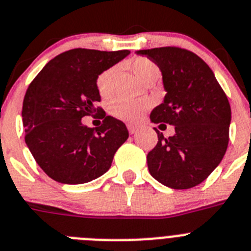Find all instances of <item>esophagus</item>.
<instances>
[{"label": "esophagus", "mask_w": 251, "mask_h": 251, "mask_svg": "<svg viewBox=\"0 0 251 251\" xmlns=\"http://www.w3.org/2000/svg\"><path fill=\"white\" fill-rule=\"evenodd\" d=\"M127 130H128V132H130V134H135V132L138 131V127H136V126H134V125H127Z\"/></svg>", "instance_id": "34e87169"}]
</instances>
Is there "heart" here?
I'll list each match as a JSON object with an SVG mask.
<instances>
[{"instance_id": "b5f03b06", "label": "heart", "mask_w": 251, "mask_h": 251, "mask_svg": "<svg viewBox=\"0 0 251 251\" xmlns=\"http://www.w3.org/2000/svg\"><path fill=\"white\" fill-rule=\"evenodd\" d=\"M127 67L132 71V73L136 75L140 80L147 82L148 79L159 75V69L151 60L147 58H134L132 60L126 63ZM117 68L111 67L106 71L102 72L97 77L96 86L99 89V93L103 99H108L113 92V82L116 77ZM151 103L149 100H125L116 99L110 102L108 104V111L113 117L119 120H123L126 123H138L139 120L145 115L150 108Z\"/></svg>"}]
</instances>
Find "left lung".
<instances>
[{
    "instance_id": "8db88e82",
    "label": "left lung",
    "mask_w": 251,
    "mask_h": 251,
    "mask_svg": "<svg viewBox=\"0 0 251 251\" xmlns=\"http://www.w3.org/2000/svg\"><path fill=\"white\" fill-rule=\"evenodd\" d=\"M159 67L164 101L150 113L151 123L174 126V135L158 132L147 156L152 177L173 189L203 182L221 163L228 144L231 108L211 68L189 50L176 47L138 50Z\"/></svg>"
}]
</instances>
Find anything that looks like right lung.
Returning a JSON list of instances; mask_svg holds the SVG:
<instances>
[{"instance_id":"obj_1","label":"right lung","mask_w":251,"mask_h":251,"mask_svg":"<svg viewBox=\"0 0 251 251\" xmlns=\"http://www.w3.org/2000/svg\"><path fill=\"white\" fill-rule=\"evenodd\" d=\"M128 54L68 50L50 60L30 83L23 103L25 143L51 179L82 184L110 169L128 131L123 121L96 107L101 101L96 80ZM96 112L101 113L104 124L95 130L83 126L81 117Z\"/></svg>"}]
</instances>
